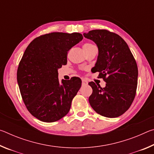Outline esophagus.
Here are the masks:
<instances>
[{"label":"esophagus","mask_w":154,"mask_h":154,"mask_svg":"<svg viewBox=\"0 0 154 154\" xmlns=\"http://www.w3.org/2000/svg\"><path fill=\"white\" fill-rule=\"evenodd\" d=\"M88 83V82L84 79H82V85H86Z\"/></svg>","instance_id":"obj_1"}]
</instances>
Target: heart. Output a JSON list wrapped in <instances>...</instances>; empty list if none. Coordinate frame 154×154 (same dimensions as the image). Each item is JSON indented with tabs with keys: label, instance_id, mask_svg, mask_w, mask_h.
I'll return each mask as SVG.
<instances>
[{
	"label": "heart",
	"instance_id": "1",
	"mask_svg": "<svg viewBox=\"0 0 154 154\" xmlns=\"http://www.w3.org/2000/svg\"><path fill=\"white\" fill-rule=\"evenodd\" d=\"M92 45H93L92 44H91V43H85L84 45H83V48H90V47L92 46Z\"/></svg>",
	"mask_w": 154,
	"mask_h": 154
}]
</instances>
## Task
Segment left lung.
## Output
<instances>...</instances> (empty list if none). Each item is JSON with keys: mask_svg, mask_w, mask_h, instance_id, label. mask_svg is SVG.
I'll use <instances>...</instances> for the list:
<instances>
[{"mask_svg": "<svg viewBox=\"0 0 154 154\" xmlns=\"http://www.w3.org/2000/svg\"><path fill=\"white\" fill-rule=\"evenodd\" d=\"M98 49L93 72L106 82L105 88L89 83L92 94L91 106L96 113L106 118H117L130 108L136 95L138 68L134 56L123 38L106 30H93L83 33Z\"/></svg>", "mask_w": 154, "mask_h": 154, "instance_id": "8db88e82", "label": "left lung"}]
</instances>
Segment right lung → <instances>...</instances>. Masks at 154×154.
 <instances>
[{
  "instance_id": "add662e5",
  "label": "right lung",
  "mask_w": 154,
  "mask_h": 154,
  "mask_svg": "<svg viewBox=\"0 0 154 154\" xmlns=\"http://www.w3.org/2000/svg\"><path fill=\"white\" fill-rule=\"evenodd\" d=\"M83 38L79 32H51L35 38L26 49L17 83L28 111L39 120L56 122L69 113L82 80L71 78L60 83L58 70L66 64L67 51Z\"/></svg>"
}]
</instances>
